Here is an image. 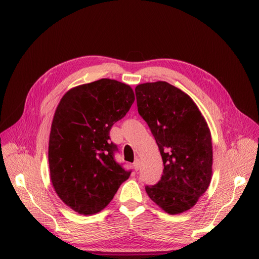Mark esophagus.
I'll use <instances>...</instances> for the list:
<instances>
[{
    "label": "esophagus",
    "instance_id": "obj_1",
    "mask_svg": "<svg viewBox=\"0 0 259 259\" xmlns=\"http://www.w3.org/2000/svg\"><path fill=\"white\" fill-rule=\"evenodd\" d=\"M140 165H141V160H140L139 158H136V160H135V162H134V167H135L136 170H139Z\"/></svg>",
    "mask_w": 259,
    "mask_h": 259
}]
</instances>
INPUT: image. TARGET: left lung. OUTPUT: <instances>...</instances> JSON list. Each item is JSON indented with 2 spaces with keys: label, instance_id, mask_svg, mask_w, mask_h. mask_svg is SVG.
Instances as JSON below:
<instances>
[{
  "label": "left lung",
  "instance_id": "obj_1",
  "mask_svg": "<svg viewBox=\"0 0 259 259\" xmlns=\"http://www.w3.org/2000/svg\"><path fill=\"white\" fill-rule=\"evenodd\" d=\"M138 112L149 125L164 162L160 180L145 191L170 215L192 208L211 179V136L195 103L166 81L136 88Z\"/></svg>",
  "mask_w": 259,
  "mask_h": 259
}]
</instances>
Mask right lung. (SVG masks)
Segmentation results:
<instances>
[{
    "instance_id": "1",
    "label": "right lung",
    "mask_w": 259,
    "mask_h": 259,
    "mask_svg": "<svg viewBox=\"0 0 259 259\" xmlns=\"http://www.w3.org/2000/svg\"><path fill=\"white\" fill-rule=\"evenodd\" d=\"M135 102L130 85L101 79L72 88L62 98L49 141L51 181L62 201L81 215L104 209L129 178L115 159L113 124Z\"/></svg>"
}]
</instances>
